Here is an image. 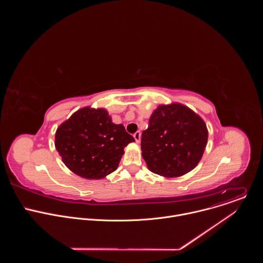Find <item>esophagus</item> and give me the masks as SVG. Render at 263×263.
I'll use <instances>...</instances> for the list:
<instances>
[{
	"label": "esophagus",
	"mask_w": 263,
	"mask_h": 263,
	"mask_svg": "<svg viewBox=\"0 0 263 263\" xmlns=\"http://www.w3.org/2000/svg\"><path fill=\"white\" fill-rule=\"evenodd\" d=\"M133 136H134L136 142H139V141H140V132H139V131H136Z\"/></svg>",
	"instance_id": "esophagus-1"
}]
</instances>
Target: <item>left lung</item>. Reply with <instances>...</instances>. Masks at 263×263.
<instances>
[{"label":"left lung","mask_w":263,"mask_h":263,"mask_svg":"<svg viewBox=\"0 0 263 263\" xmlns=\"http://www.w3.org/2000/svg\"><path fill=\"white\" fill-rule=\"evenodd\" d=\"M207 139L206 125L193 110L180 104L161 105L141 134L142 157L155 174L182 176L197 166Z\"/></svg>","instance_id":"8db88e82"}]
</instances>
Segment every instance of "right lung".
<instances>
[{"label": "right lung", "instance_id": "1", "mask_svg": "<svg viewBox=\"0 0 263 263\" xmlns=\"http://www.w3.org/2000/svg\"><path fill=\"white\" fill-rule=\"evenodd\" d=\"M135 141L125 127L112 123L105 109L78 110L56 131L55 146L64 164L86 179H101L115 172L124 147Z\"/></svg>", "mask_w": 263, "mask_h": 263}]
</instances>
